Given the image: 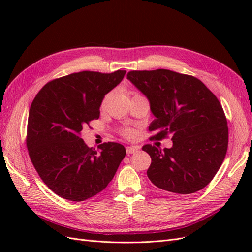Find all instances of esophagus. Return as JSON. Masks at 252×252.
Instances as JSON below:
<instances>
[{"mask_svg": "<svg viewBox=\"0 0 252 252\" xmlns=\"http://www.w3.org/2000/svg\"><path fill=\"white\" fill-rule=\"evenodd\" d=\"M139 149H140L139 146H128L126 148V152H127V155H132V154H134V152L138 151Z\"/></svg>", "mask_w": 252, "mask_h": 252, "instance_id": "esophagus-1", "label": "esophagus"}]
</instances>
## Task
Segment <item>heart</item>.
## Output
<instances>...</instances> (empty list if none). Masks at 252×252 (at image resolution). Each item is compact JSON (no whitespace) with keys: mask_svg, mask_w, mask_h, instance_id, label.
<instances>
[{"mask_svg":"<svg viewBox=\"0 0 252 252\" xmlns=\"http://www.w3.org/2000/svg\"><path fill=\"white\" fill-rule=\"evenodd\" d=\"M108 100H109V95H106L104 97L103 102H102V108L105 107L106 104H107V102H108ZM123 135L127 139H133L135 136V131L133 130V129H126V130L123 131Z\"/></svg>","mask_w":252,"mask_h":252,"instance_id":"1","label":"heart"}]
</instances>
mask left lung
I'll return each instance as SVG.
<instances>
[{
	"label": "left lung",
	"mask_w": 252,
	"mask_h": 252,
	"mask_svg": "<svg viewBox=\"0 0 252 252\" xmlns=\"http://www.w3.org/2000/svg\"><path fill=\"white\" fill-rule=\"evenodd\" d=\"M127 79L146 95L156 119L150 140L170 136L171 148L144 145L147 177L159 189L185 195L207 186L228 148L227 120L217 96L192 75L168 69L133 70Z\"/></svg>",
	"instance_id": "1"
}]
</instances>
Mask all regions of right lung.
Instances as JSON below:
<instances>
[{"mask_svg":"<svg viewBox=\"0 0 252 252\" xmlns=\"http://www.w3.org/2000/svg\"><path fill=\"white\" fill-rule=\"evenodd\" d=\"M126 71H81L48 82L32 103L26 145L43 182L56 194L72 202L90 199L104 190L116 174L126 149L108 142L89 148L83 128L100 118L106 94Z\"/></svg>","mask_w":252,"mask_h":252,"instance_id":"right-lung-1","label":"right lung"}]
</instances>
